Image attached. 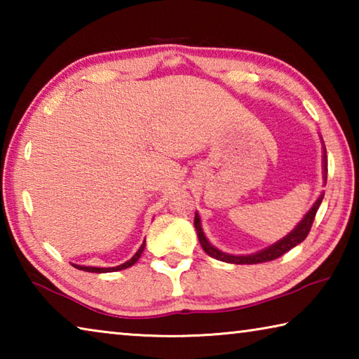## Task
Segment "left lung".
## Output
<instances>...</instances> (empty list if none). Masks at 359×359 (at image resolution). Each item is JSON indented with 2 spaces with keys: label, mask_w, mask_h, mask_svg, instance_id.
I'll use <instances>...</instances> for the list:
<instances>
[{
  "label": "left lung",
  "mask_w": 359,
  "mask_h": 359,
  "mask_svg": "<svg viewBox=\"0 0 359 359\" xmlns=\"http://www.w3.org/2000/svg\"><path fill=\"white\" fill-rule=\"evenodd\" d=\"M321 144H323V139H321ZM325 145V144H323ZM323 179H325V184H326V179H327V161H326V149L323 147ZM323 196L325 193H321L317 201L313 203V205L306 215H304L302 220L296 224L294 229L288 233L285 238H282L280 241H277L276 244H272L269 247L263 248V250H259L257 253H250V255H229L226 252H222L218 250L217 247H214L209 242V239L205 238L204 231H203V224H201V217L196 212L194 214V228H196V233H198V239H199V244H201L203 250L209 255V257L215 258L218 261H224V263H231V264H258V263H266V261H272L278 257H282L283 253H287L291 248L296 247L297 244H301V242L307 238L309 231L312 228V223H313V218L317 215V210L320 208L321 201H323Z\"/></svg>",
  "instance_id": "left-lung-1"
}]
</instances>
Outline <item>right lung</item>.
I'll return each instance as SVG.
<instances>
[{
	"label": "right lung",
	"instance_id": "add662e5",
	"mask_svg": "<svg viewBox=\"0 0 359 359\" xmlns=\"http://www.w3.org/2000/svg\"><path fill=\"white\" fill-rule=\"evenodd\" d=\"M144 248H145V241L142 242V245L139 247V250L135 253V257L126 261V263L120 264V266H115V267H95V266H81V264H72V266H74L76 269H81V271H85V272H96V274H102V272L121 271V269H126V267H130V266H133L135 263H137V259L141 258Z\"/></svg>",
	"mask_w": 359,
	"mask_h": 359
}]
</instances>
